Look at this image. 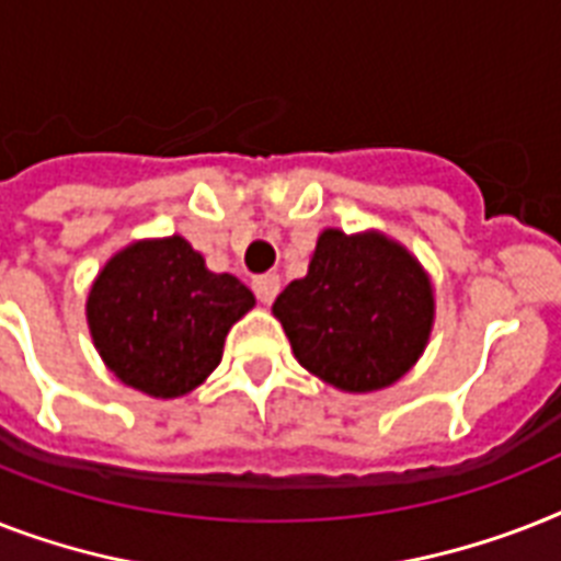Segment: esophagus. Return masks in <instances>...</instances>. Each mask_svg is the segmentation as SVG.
<instances>
[{"label":"esophagus","mask_w":561,"mask_h":561,"mask_svg":"<svg viewBox=\"0 0 561 561\" xmlns=\"http://www.w3.org/2000/svg\"><path fill=\"white\" fill-rule=\"evenodd\" d=\"M253 290H256V299L262 305H271L279 294V276L276 273H265V276H256L253 279Z\"/></svg>","instance_id":"34e87169"}]
</instances>
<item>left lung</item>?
Masks as SVG:
<instances>
[{"instance_id": "left-lung-1", "label": "left lung", "mask_w": 561, "mask_h": 561, "mask_svg": "<svg viewBox=\"0 0 561 561\" xmlns=\"http://www.w3.org/2000/svg\"><path fill=\"white\" fill-rule=\"evenodd\" d=\"M299 366L340 391H377L417 363L435 322L432 282L389 236L322 230L311 265L273 302Z\"/></svg>"}]
</instances>
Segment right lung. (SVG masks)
Listing matches in <instances>:
<instances>
[{
  "instance_id": "obj_1",
  "label": "right lung",
  "mask_w": 561,
  "mask_h": 561,
  "mask_svg": "<svg viewBox=\"0 0 561 561\" xmlns=\"http://www.w3.org/2000/svg\"><path fill=\"white\" fill-rule=\"evenodd\" d=\"M256 305L230 273H213L181 236L144 239L108 259L85 317L108 371L149 398H181L221 363L225 336Z\"/></svg>"
}]
</instances>
